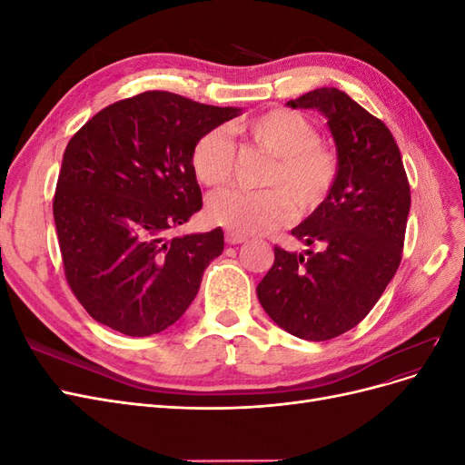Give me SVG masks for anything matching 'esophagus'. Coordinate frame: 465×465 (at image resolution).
<instances>
[{"instance_id": "1", "label": "esophagus", "mask_w": 465, "mask_h": 465, "mask_svg": "<svg viewBox=\"0 0 465 465\" xmlns=\"http://www.w3.org/2000/svg\"><path fill=\"white\" fill-rule=\"evenodd\" d=\"M224 241H227L229 244H241V242H246V241H248V236L229 231L227 234H224Z\"/></svg>"}]
</instances>
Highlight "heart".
<instances>
[{
	"mask_svg": "<svg viewBox=\"0 0 465 465\" xmlns=\"http://www.w3.org/2000/svg\"><path fill=\"white\" fill-rule=\"evenodd\" d=\"M252 143L275 159L262 184L273 190H224L209 195L207 213L238 234L267 232L297 213L316 209L331 192L340 161L320 142L314 124L301 112L273 108L234 125ZM236 143L224 128L207 130L192 151L193 173L205 186H224L232 178Z\"/></svg>",
	"mask_w": 465,
	"mask_h": 465,
	"instance_id": "1",
	"label": "heart"
}]
</instances>
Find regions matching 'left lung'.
<instances>
[{"label":"left lung","instance_id":"obj_1","mask_svg":"<svg viewBox=\"0 0 465 465\" xmlns=\"http://www.w3.org/2000/svg\"><path fill=\"white\" fill-rule=\"evenodd\" d=\"M287 106L326 116L340 171L328 198L291 231L311 248L297 254L275 246L256 292L279 328L328 341L355 328L396 275L411 192L386 124L347 93L322 87Z\"/></svg>","mask_w":465,"mask_h":465}]
</instances>
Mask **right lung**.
I'll use <instances>...</instances> for the list:
<instances>
[{"instance_id":"obj_1","label":"right lung","mask_w":465,"mask_h":465,"mask_svg":"<svg viewBox=\"0 0 465 465\" xmlns=\"http://www.w3.org/2000/svg\"><path fill=\"white\" fill-rule=\"evenodd\" d=\"M238 114L147 91L103 108L69 139L54 221L65 279L91 318L145 337L188 311L224 236L171 231L203 205L195 142Z\"/></svg>"}]
</instances>
